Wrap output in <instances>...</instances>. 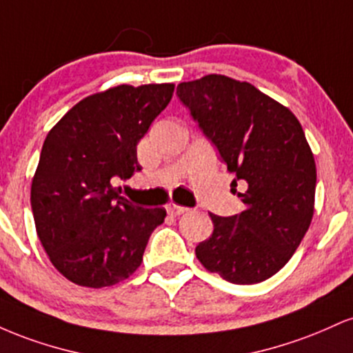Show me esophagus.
Instances as JSON below:
<instances>
[{
    "instance_id": "34e87169",
    "label": "esophagus",
    "mask_w": 353,
    "mask_h": 353,
    "mask_svg": "<svg viewBox=\"0 0 353 353\" xmlns=\"http://www.w3.org/2000/svg\"><path fill=\"white\" fill-rule=\"evenodd\" d=\"M188 208H184V205H177V204H169L168 205V212L171 214V216L177 217V216H182L184 212H188Z\"/></svg>"
}]
</instances>
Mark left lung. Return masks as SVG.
<instances>
[{
  "label": "left lung",
  "mask_w": 353,
  "mask_h": 353,
  "mask_svg": "<svg viewBox=\"0 0 353 353\" xmlns=\"http://www.w3.org/2000/svg\"><path fill=\"white\" fill-rule=\"evenodd\" d=\"M177 96L216 144L228 171L245 184V209L210 214L214 232L196 247L209 272L241 285L259 283L289 262L310 228L317 169L289 108L245 81L208 74L177 86Z\"/></svg>",
  "instance_id": "8db88e82"
}]
</instances>
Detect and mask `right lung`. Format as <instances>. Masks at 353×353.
I'll list each match as a JSON object with an SVG mask.
<instances>
[{"label":"right lung","mask_w":353,"mask_h":353,"mask_svg":"<svg viewBox=\"0 0 353 353\" xmlns=\"http://www.w3.org/2000/svg\"><path fill=\"white\" fill-rule=\"evenodd\" d=\"M174 84H119L81 99L44 139L31 208L51 264L81 287L114 285L139 269L165 209L119 196L141 165L137 143L164 111Z\"/></svg>","instance_id":"1"}]
</instances>
